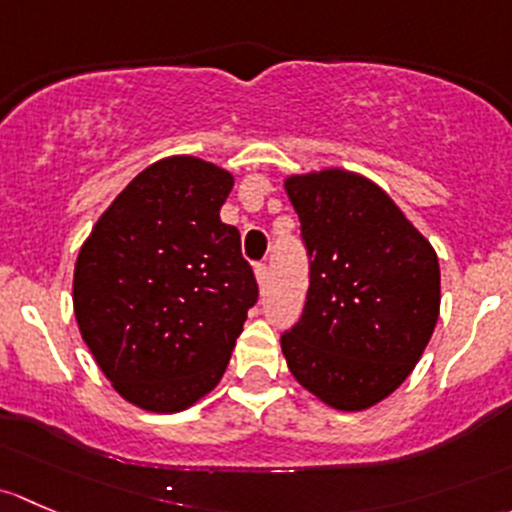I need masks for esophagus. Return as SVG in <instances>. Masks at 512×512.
Listing matches in <instances>:
<instances>
[{
    "label": "esophagus",
    "mask_w": 512,
    "mask_h": 512,
    "mask_svg": "<svg viewBox=\"0 0 512 512\" xmlns=\"http://www.w3.org/2000/svg\"><path fill=\"white\" fill-rule=\"evenodd\" d=\"M256 281H258V286H266V283H268V266H266V263H258V266H256Z\"/></svg>",
    "instance_id": "obj_1"
}]
</instances>
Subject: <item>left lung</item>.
<instances>
[{
  "mask_svg": "<svg viewBox=\"0 0 512 512\" xmlns=\"http://www.w3.org/2000/svg\"><path fill=\"white\" fill-rule=\"evenodd\" d=\"M310 258L303 315L281 335L288 370L340 412H362L414 370L439 320L436 251L384 189L347 170L286 179Z\"/></svg>",
  "mask_w": 512,
  "mask_h": 512,
  "instance_id": "1",
  "label": "left lung"
}]
</instances>
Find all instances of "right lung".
<instances>
[{
  "mask_svg": "<svg viewBox=\"0 0 512 512\" xmlns=\"http://www.w3.org/2000/svg\"><path fill=\"white\" fill-rule=\"evenodd\" d=\"M231 172L175 155L142 170L78 251L73 313L115 392L172 414L212 392L258 300L236 226L219 219Z\"/></svg>",
  "mask_w": 512,
  "mask_h": 512,
  "instance_id": "right-lung-1",
  "label": "right lung"
}]
</instances>
